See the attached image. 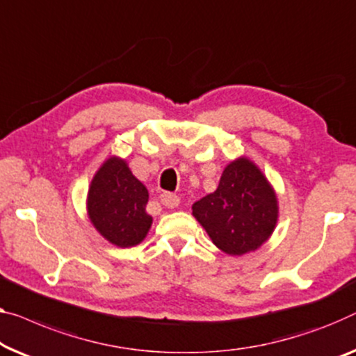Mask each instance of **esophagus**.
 I'll use <instances>...</instances> for the list:
<instances>
[{"label":"esophagus","mask_w":356,"mask_h":356,"mask_svg":"<svg viewBox=\"0 0 356 356\" xmlns=\"http://www.w3.org/2000/svg\"><path fill=\"white\" fill-rule=\"evenodd\" d=\"M161 203L166 206V208H177L180 204V198L176 193H163Z\"/></svg>","instance_id":"esophagus-1"}]
</instances>
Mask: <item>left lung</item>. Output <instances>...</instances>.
I'll return each instance as SVG.
<instances>
[{"mask_svg":"<svg viewBox=\"0 0 356 356\" xmlns=\"http://www.w3.org/2000/svg\"><path fill=\"white\" fill-rule=\"evenodd\" d=\"M192 212L212 243L230 256L254 251L267 241L278 217L275 192L246 158L230 163L216 192L196 201Z\"/></svg>","mask_w":356,"mask_h":356,"instance_id":"obj_1","label":"left lung"}]
</instances>
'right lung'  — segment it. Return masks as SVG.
Masks as SVG:
<instances>
[{"mask_svg": "<svg viewBox=\"0 0 356 356\" xmlns=\"http://www.w3.org/2000/svg\"><path fill=\"white\" fill-rule=\"evenodd\" d=\"M148 192L118 158H110L95 174L89 188L88 212L95 229L110 243L136 246L152 225L145 206Z\"/></svg>", "mask_w": 356, "mask_h": 356, "instance_id": "1", "label": "right lung"}]
</instances>
